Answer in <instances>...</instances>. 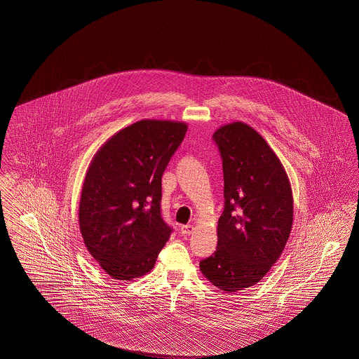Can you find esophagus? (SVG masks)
<instances>
[{
  "label": "esophagus",
  "instance_id": "esophagus-1",
  "mask_svg": "<svg viewBox=\"0 0 359 359\" xmlns=\"http://www.w3.org/2000/svg\"><path fill=\"white\" fill-rule=\"evenodd\" d=\"M194 230H195V227H194L192 224H183V226L180 227V231H182V234H184V236L192 234Z\"/></svg>",
  "mask_w": 359,
  "mask_h": 359
}]
</instances>
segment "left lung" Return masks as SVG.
I'll use <instances>...</instances> for the list:
<instances>
[{"label":"left lung","instance_id":"8db88e82","mask_svg":"<svg viewBox=\"0 0 359 359\" xmlns=\"http://www.w3.org/2000/svg\"><path fill=\"white\" fill-rule=\"evenodd\" d=\"M212 138L222 157L224 208L217 252L199 266L210 283L231 293L257 284L281 256L293 198L281 161L253 128L233 122Z\"/></svg>","mask_w":359,"mask_h":359}]
</instances>
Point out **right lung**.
Masks as SVG:
<instances>
[{
  "label": "right lung",
  "instance_id": "add662e5",
  "mask_svg": "<svg viewBox=\"0 0 359 359\" xmlns=\"http://www.w3.org/2000/svg\"><path fill=\"white\" fill-rule=\"evenodd\" d=\"M187 125L141 120L110 137L86 173L79 227L90 255L116 280L152 271L172 227L161 217V177Z\"/></svg>",
  "mask_w": 359,
  "mask_h": 359
}]
</instances>
